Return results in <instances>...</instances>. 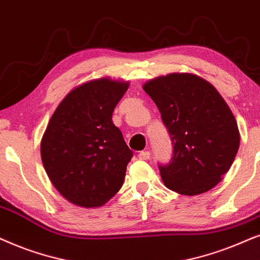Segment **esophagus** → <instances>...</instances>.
Here are the masks:
<instances>
[{
  "mask_svg": "<svg viewBox=\"0 0 260 260\" xmlns=\"http://www.w3.org/2000/svg\"><path fill=\"white\" fill-rule=\"evenodd\" d=\"M151 157V153L148 151H141L139 152V154H138V158L140 159V160H147V159H150Z\"/></svg>",
  "mask_w": 260,
  "mask_h": 260,
  "instance_id": "obj_1",
  "label": "esophagus"
}]
</instances>
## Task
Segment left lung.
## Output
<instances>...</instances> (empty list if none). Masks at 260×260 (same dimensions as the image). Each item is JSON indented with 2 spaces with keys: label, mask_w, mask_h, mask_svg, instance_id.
Masks as SVG:
<instances>
[{
  "label": "left lung",
  "mask_w": 260,
  "mask_h": 260,
  "mask_svg": "<svg viewBox=\"0 0 260 260\" xmlns=\"http://www.w3.org/2000/svg\"><path fill=\"white\" fill-rule=\"evenodd\" d=\"M161 114L174 145L159 165L166 188L181 195L206 192L230 170L240 144L237 120L219 91L192 74H169L143 86Z\"/></svg>",
  "instance_id": "left-lung-1"
}]
</instances>
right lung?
Listing matches in <instances>:
<instances>
[{
  "label": "right lung",
  "mask_w": 260,
  "mask_h": 260,
  "mask_svg": "<svg viewBox=\"0 0 260 260\" xmlns=\"http://www.w3.org/2000/svg\"><path fill=\"white\" fill-rule=\"evenodd\" d=\"M128 86L108 77L78 85L47 124L41 160L54 188L76 206L98 208L122 186L133 152L112 115Z\"/></svg>",
  "instance_id": "1"
}]
</instances>
